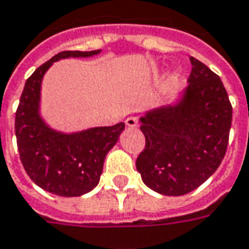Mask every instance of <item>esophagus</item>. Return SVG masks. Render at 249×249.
<instances>
[{"label":"esophagus","instance_id":"esophagus-1","mask_svg":"<svg viewBox=\"0 0 249 249\" xmlns=\"http://www.w3.org/2000/svg\"><path fill=\"white\" fill-rule=\"evenodd\" d=\"M125 124H126V126H129V128H136L138 126V118L136 117H128L126 120H125Z\"/></svg>","mask_w":249,"mask_h":249}]
</instances>
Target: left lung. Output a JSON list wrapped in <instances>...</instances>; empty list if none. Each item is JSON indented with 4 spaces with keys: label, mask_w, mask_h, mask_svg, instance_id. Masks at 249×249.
<instances>
[{
    "label": "left lung",
    "mask_w": 249,
    "mask_h": 249,
    "mask_svg": "<svg viewBox=\"0 0 249 249\" xmlns=\"http://www.w3.org/2000/svg\"><path fill=\"white\" fill-rule=\"evenodd\" d=\"M189 60L181 99L140 117L146 147L136 169L148 188L166 196L202 185L221 165L229 142L231 105L224 83L203 62Z\"/></svg>",
    "instance_id": "obj_1"
}]
</instances>
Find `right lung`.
Instances as JSON below:
<instances>
[{"mask_svg":"<svg viewBox=\"0 0 249 249\" xmlns=\"http://www.w3.org/2000/svg\"><path fill=\"white\" fill-rule=\"evenodd\" d=\"M92 52H61L40 65L25 82L15 118L20 160L38 187L58 196H80L94 189L102 174L106 154L117 143L124 123L75 133L52 129L39 114L40 83L54 61L91 57Z\"/></svg>","mask_w":249,"mask_h":249,"instance_id":"obj_1","label":"right lung"}]
</instances>
